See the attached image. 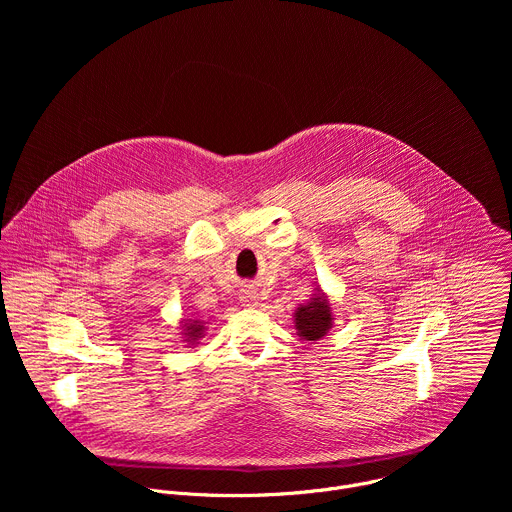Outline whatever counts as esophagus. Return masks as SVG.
Segmentation results:
<instances>
[{
    "mask_svg": "<svg viewBox=\"0 0 512 512\" xmlns=\"http://www.w3.org/2000/svg\"><path fill=\"white\" fill-rule=\"evenodd\" d=\"M241 304H243V306H247V308L257 306V304H259L257 291H255V289H243V294H241Z\"/></svg>",
    "mask_w": 512,
    "mask_h": 512,
    "instance_id": "obj_1",
    "label": "esophagus"
}]
</instances>
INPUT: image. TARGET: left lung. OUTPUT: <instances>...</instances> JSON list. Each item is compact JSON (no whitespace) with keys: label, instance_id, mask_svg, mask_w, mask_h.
<instances>
[{"label":"left lung","instance_id":"obj_1","mask_svg":"<svg viewBox=\"0 0 512 512\" xmlns=\"http://www.w3.org/2000/svg\"><path fill=\"white\" fill-rule=\"evenodd\" d=\"M332 308L328 302V296L320 287H316V291L312 294V298L306 304H300V308H296L294 314V324L298 330V336L302 340H322L328 330L332 328Z\"/></svg>","mask_w":512,"mask_h":512}]
</instances>
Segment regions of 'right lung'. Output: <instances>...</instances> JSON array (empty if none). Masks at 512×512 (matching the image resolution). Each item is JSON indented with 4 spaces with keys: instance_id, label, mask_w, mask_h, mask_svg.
<instances>
[{
    "instance_id": "obj_1",
    "label": "right lung",
    "mask_w": 512,
    "mask_h": 512,
    "mask_svg": "<svg viewBox=\"0 0 512 512\" xmlns=\"http://www.w3.org/2000/svg\"><path fill=\"white\" fill-rule=\"evenodd\" d=\"M204 322L202 320H182V338L188 346H196L198 340L204 336Z\"/></svg>"
}]
</instances>
